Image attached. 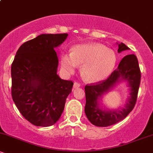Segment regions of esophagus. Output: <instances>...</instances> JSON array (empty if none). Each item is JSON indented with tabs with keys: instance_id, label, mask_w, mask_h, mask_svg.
Masks as SVG:
<instances>
[{
	"instance_id": "esophagus-1",
	"label": "esophagus",
	"mask_w": 153,
	"mask_h": 153,
	"mask_svg": "<svg viewBox=\"0 0 153 153\" xmlns=\"http://www.w3.org/2000/svg\"><path fill=\"white\" fill-rule=\"evenodd\" d=\"M80 87V84L79 82H74V85H73V88H78Z\"/></svg>"
}]
</instances>
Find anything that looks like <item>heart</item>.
I'll return each mask as SVG.
<instances>
[{"instance_id":"heart-1","label":"heart","mask_w":153,"mask_h":153,"mask_svg":"<svg viewBox=\"0 0 153 153\" xmlns=\"http://www.w3.org/2000/svg\"><path fill=\"white\" fill-rule=\"evenodd\" d=\"M115 52L99 43L78 45L72 53L61 57V67L66 74H73L82 66L81 75L85 80L96 82L106 79L113 71L117 63Z\"/></svg>"}]
</instances>
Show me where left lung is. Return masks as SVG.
I'll list each match as a JSON object with an SVG mask.
<instances>
[{"label": "left lung", "mask_w": 153, "mask_h": 153, "mask_svg": "<svg viewBox=\"0 0 153 153\" xmlns=\"http://www.w3.org/2000/svg\"><path fill=\"white\" fill-rule=\"evenodd\" d=\"M118 44V52L129 50L124 43ZM141 73L134 54H129L121 60L118 68L106 80L85 87V113L91 124L97 127H108L120 122L132 111L137 99ZM124 80L130 87V96L126 106L118 110H106L100 106L102 96L120 82Z\"/></svg>", "instance_id": "obj_1"}]
</instances>
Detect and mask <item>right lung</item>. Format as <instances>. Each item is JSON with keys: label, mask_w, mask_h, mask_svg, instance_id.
<instances>
[{"label": "right lung", "mask_w": 153, "mask_h": 153, "mask_svg": "<svg viewBox=\"0 0 153 153\" xmlns=\"http://www.w3.org/2000/svg\"><path fill=\"white\" fill-rule=\"evenodd\" d=\"M68 35H39L19 47L12 63V99L23 117L37 127L58 121L72 91L73 82L57 74L58 57L54 50Z\"/></svg>", "instance_id": "1"}]
</instances>
